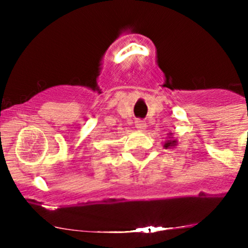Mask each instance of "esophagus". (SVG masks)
Segmentation results:
<instances>
[{
    "label": "esophagus",
    "instance_id": "34e87169",
    "mask_svg": "<svg viewBox=\"0 0 248 248\" xmlns=\"http://www.w3.org/2000/svg\"><path fill=\"white\" fill-rule=\"evenodd\" d=\"M136 128L140 132H144L146 129V122L141 121V120H137L136 121Z\"/></svg>",
    "mask_w": 248,
    "mask_h": 248
}]
</instances>
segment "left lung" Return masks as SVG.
<instances>
[{
    "mask_svg": "<svg viewBox=\"0 0 248 248\" xmlns=\"http://www.w3.org/2000/svg\"><path fill=\"white\" fill-rule=\"evenodd\" d=\"M177 145V140L172 138V133H168V137H167V140L164 141L163 147L166 149H170V147H175Z\"/></svg>",
    "mask_w": 248,
    "mask_h": 248,
    "instance_id": "8db88e82",
    "label": "left lung"
}]
</instances>
